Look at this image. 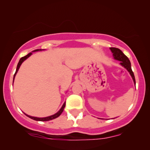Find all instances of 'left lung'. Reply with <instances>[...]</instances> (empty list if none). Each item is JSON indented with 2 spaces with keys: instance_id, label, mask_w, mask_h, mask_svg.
<instances>
[{
  "instance_id": "left-lung-1",
  "label": "left lung",
  "mask_w": 150,
  "mask_h": 150,
  "mask_svg": "<svg viewBox=\"0 0 150 150\" xmlns=\"http://www.w3.org/2000/svg\"><path fill=\"white\" fill-rule=\"evenodd\" d=\"M110 50H111L112 53L113 58H114L115 60L120 61V64L121 66H123L124 68H126V69L127 70V71L129 72L130 75H131V77H132L133 82H134L135 86H136V80H135L134 74H133V72L132 71V69H131V62H130L129 58L124 54L120 49L115 47H110Z\"/></svg>"
}]
</instances>
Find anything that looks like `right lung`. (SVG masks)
Instances as JSON below:
<instances>
[{
	"mask_svg": "<svg viewBox=\"0 0 150 150\" xmlns=\"http://www.w3.org/2000/svg\"><path fill=\"white\" fill-rule=\"evenodd\" d=\"M42 50H40H40H34V51H33L32 52H30L29 54H28L25 56V57H21V58L20 60H19V63H18L17 66V69H16V72H15V73H14V77H13V82H14V77H15V76H16V74L17 73L18 70H19V68H20V66H21V64H22V63L23 62V61H24L25 60H26V59H28V57H30V56L32 55V54H33V52L42 51ZM65 106H66V102H65L63 104L62 107H61V109L59 110L56 113V114L53 115H51V116L46 117H32V116H30V115H26V113H24V114L26 115L27 117H29V118L32 119V120H35V121H40V122H46V121H50V120H54V119L57 118L58 117L60 116L61 113H62V112H63V111H64Z\"/></svg>",
	"mask_w": 150,
	"mask_h": 150,
	"instance_id": "obj_1",
	"label": "right lung"
}]
</instances>
